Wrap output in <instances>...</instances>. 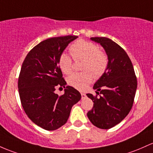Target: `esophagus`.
Wrapping results in <instances>:
<instances>
[{
	"mask_svg": "<svg viewBox=\"0 0 153 153\" xmlns=\"http://www.w3.org/2000/svg\"><path fill=\"white\" fill-rule=\"evenodd\" d=\"M81 97H82V99H84L86 96H85V94L84 93H81Z\"/></svg>",
	"mask_w": 153,
	"mask_h": 153,
	"instance_id": "1",
	"label": "esophagus"
}]
</instances>
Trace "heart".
Wrapping results in <instances>:
<instances>
[{
	"instance_id": "heart-1",
	"label": "heart",
	"mask_w": 153,
	"mask_h": 153,
	"mask_svg": "<svg viewBox=\"0 0 153 153\" xmlns=\"http://www.w3.org/2000/svg\"><path fill=\"white\" fill-rule=\"evenodd\" d=\"M70 51L75 59H83L80 73L72 74L68 78V83L70 86L82 90L91 83L94 75L98 78L107 70L108 58L100 48L91 42L79 40L70 47ZM58 65L63 73L68 75L73 70V61L66 53H61L58 59Z\"/></svg>"
}]
</instances>
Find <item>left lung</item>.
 <instances>
[{
    "label": "left lung",
    "mask_w": 153,
    "mask_h": 153,
    "mask_svg": "<svg viewBox=\"0 0 153 153\" xmlns=\"http://www.w3.org/2000/svg\"><path fill=\"white\" fill-rule=\"evenodd\" d=\"M103 47L108 58L105 73L94 83L93 88L100 98L91 94L86 96L94 102L87 116L93 125L102 129L111 128L122 121L134 103L137 80L130 58L123 48L105 37L91 38Z\"/></svg>",
    "instance_id": "1"
}]
</instances>
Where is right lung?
<instances>
[{
	"label": "right lung",
	"instance_id": "1",
	"mask_svg": "<svg viewBox=\"0 0 153 153\" xmlns=\"http://www.w3.org/2000/svg\"><path fill=\"white\" fill-rule=\"evenodd\" d=\"M78 38L68 36L48 38L27 53L20 71L18 88L20 100L28 117L42 128L58 129L68 121L72 107L81 94L62 78L58 59L68 44ZM56 87L65 88L59 96Z\"/></svg>",
	"mask_w": 153,
	"mask_h": 153
}]
</instances>
